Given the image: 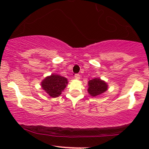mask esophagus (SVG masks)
<instances>
[{
    "mask_svg": "<svg viewBox=\"0 0 149 149\" xmlns=\"http://www.w3.org/2000/svg\"><path fill=\"white\" fill-rule=\"evenodd\" d=\"M75 78H76V80H79L80 78V76L79 74H75Z\"/></svg>",
    "mask_w": 149,
    "mask_h": 149,
    "instance_id": "esophagus-1",
    "label": "esophagus"
}]
</instances>
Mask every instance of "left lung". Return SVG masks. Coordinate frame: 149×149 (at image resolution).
Returning a JSON list of instances; mask_svg holds the SVG:
<instances>
[{
	"label": "left lung",
	"mask_w": 149,
	"mask_h": 149,
	"mask_svg": "<svg viewBox=\"0 0 149 149\" xmlns=\"http://www.w3.org/2000/svg\"><path fill=\"white\" fill-rule=\"evenodd\" d=\"M108 90V84L100 78H95L88 81V92L92 97H97Z\"/></svg>",
	"instance_id": "obj_1"
}]
</instances>
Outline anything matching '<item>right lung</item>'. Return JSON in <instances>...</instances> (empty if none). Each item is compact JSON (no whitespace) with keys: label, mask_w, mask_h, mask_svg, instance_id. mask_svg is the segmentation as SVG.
Segmentation results:
<instances>
[{"label":"right lung","mask_w":149,"mask_h":149,"mask_svg":"<svg viewBox=\"0 0 149 149\" xmlns=\"http://www.w3.org/2000/svg\"><path fill=\"white\" fill-rule=\"evenodd\" d=\"M68 84L67 78L58 74H51L42 80L41 88L51 97L55 98L61 95Z\"/></svg>","instance_id":"1"}]
</instances>
